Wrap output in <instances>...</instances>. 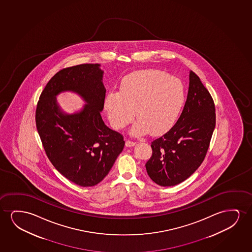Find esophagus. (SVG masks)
<instances>
[{
  "instance_id": "esophagus-1",
  "label": "esophagus",
  "mask_w": 252,
  "mask_h": 252,
  "mask_svg": "<svg viewBox=\"0 0 252 252\" xmlns=\"http://www.w3.org/2000/svg\"><path fill=\"white\" fill-rule=\"evenodd\" d=\"M135 145H136V143H134V142L130 141V140L126 141V147H131V146H134Z\"/></svg>"
}]
</instances>
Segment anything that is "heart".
<instances>
[{
  "mask_svg": "<svg viewBox=\"0 0 252 252\" xmlns=\"http://www.w3.org/2000/svg\"><path fill=\"white\" fill-rule=\"evenodd\" d=\"M184 103L182 81L157 69L129 74L121 81L119 91L110 90L104 98V108L114 129L126 127L136 114L138 120L131 126V134L137 137L150 131L152 135L169 131Z\"/></svg>",
  "mask_w": 252,
  "mask_h": 252,
  "instance_id": "heart-1",
  "label": "heart"
}]
</instances>
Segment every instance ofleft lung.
Masks as SVG:
<instances>
[{
  "mask_svg": "<svg viewBox=\"0 0 252 252\" xmlns=\"http://www.w3.org/2000/svg\"><path fill=\"white\" fill-rule=\"evenodd\" d=\"M215 119L213 98L199 76L190 70L188 96L178 121L152 142V158L145 164L150 178L162 187L175 186L188 179L203 162Z\"/></svg>",
  "mask_w": 252,
  "mask_h": 252,
  "instance_id": "left-lung-1",
  "label": "left lung"
}]
</instances>
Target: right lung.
Instances as JSON below:
<instances>
[{
    "instance_id": "1",
    "label": "right lung",
    "mask_w": 252,
    "mask_h": 252,
    "mask_svg": "<svg viewBox=\"0 0 252 252\" xmlns=\"http://www.w3.org/2000/svg\"><path fill=\"white\" fill-rule=\"evenodd\" d=\"M99 63H84L60 70L43 90L36 109V126L45 153L56 169L76 185L101 182L124 148L122 135L104 123L106 89ZM63 92L78 94L84 107L67 114L56 100Z\"/></svg>"
}]
</instances>
